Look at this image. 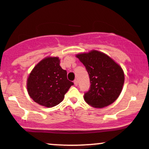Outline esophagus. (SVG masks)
<instances>
[{"label": "esophagus", "instance_id": "34e87169", "mask_svg": "<svg viewBox=\"0 0 149 149\" xmlns=\"http://www.w3.org/2000/svg\"><path fill=\"white\" fill-rule=\"evenodd\" d=\"M73 83H74V85H76V86H77V85H78V80H75Z\"/></svg>", "mask_w": 149, "mask_h": 149}]
</instances>
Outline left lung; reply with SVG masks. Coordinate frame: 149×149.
I'll return each mask as SVG.
<instances>
[{
    "label": "left lung",
    "mask_w": 149,
    "mask_h": 149,
    "mask_svg": "<svg viewBox=\"0 0 149 149\" xmlns=\"http://www.w3.org/2000/svg\"><path fill=\"white\" fill-rule=\"evenodd\" d=\"M90 77V87L84 100L89 105L103 108L119 97L124 84L122 68L107 54L97 50L77 54Z\"/></svg>",
    "instance_id": "1"
}]
</instances>
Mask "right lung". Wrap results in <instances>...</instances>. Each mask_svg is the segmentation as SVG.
Returning <instances> with one entry per match:
<instances>
[{
	"instance_id": "obj_1",
	"label": "right lung",
	"mask_w": 149,
	"mask_h": 149,
	"mask_svg": "<svg viewBox=\"0 0 149 149\" xmlns=\"http://www.w3.org/2000/svg\"><path fill=\"white\" fill-rule=\"evenodd\" d=\"M58 57H47L34 67L27 80V90L31 98L46 107L57 106L73 85L67 79V72L59 66Z\"/></svg>"
}]
</instances>
